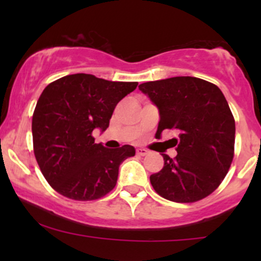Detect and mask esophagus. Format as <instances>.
I'll use <instances>...</instances> for the list:
<instances>
[{
	"mask_svg": "<svg viewBox=\"0 0 261 261\" xmlns=\"http://www.w3.org/2000/svg\"><path fill=\"white\" fill-rule=\"evenodd\" d=\"M147 149L146 148H143V147H140V148H137L136 149V153L139 154V155H145V154H147Z\"/></svg>",
	"mask_w": 261,
	"mask_h": 261,
	"instance_id": "obj_1",
	"label": "esophagus"
}]
</instances>
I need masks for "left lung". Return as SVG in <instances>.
<instances>
[{
    "mask_svg": "<svg viewBox=\"0 0 261 261\" xmlns=\"http://www.w3.org/2000/svg\"><path fill=\"white\" fill-rule=\"evenodd\" d=\"M160 112L155 136L179 133L178 154L163 155L164 167L149 176L155 193L174 202L208 196L228 173L234 155L236 122L223 93L214 83L190 76L139 86Z\"/></svg>",
    "mask_w": 261,
    "mask_h": 261,
    "instance_id": "left-lung-1",
    "label": "left lung"
}]
</instances>
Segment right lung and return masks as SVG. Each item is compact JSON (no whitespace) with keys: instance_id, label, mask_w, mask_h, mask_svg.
Listing matches in <instances>:
<instances>
[{"instance_id":"obj_1","label":"right lung","mask_w":261,"mask_h":261,"mask_svg":"<svg viewBox=\"0 0 261 261\" xmlns=\"http://www.w3.org/2000/svg\"><path fill=\"white\" fill-rule=\"evenodd\" d=\"M137 85L76 73L46 86L33 114L32 133L35 158L54 190L89 201L115 188L119 167L135 155V148H107L92 134L107 130L116 104Z\"/></svg>"}]
</instances>
